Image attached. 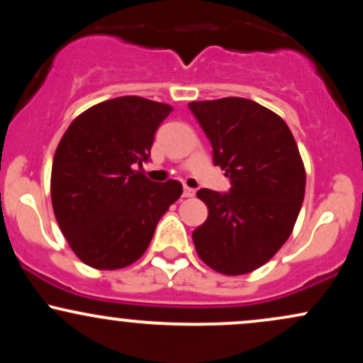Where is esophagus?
<instances>
[{
	"mask_svg": "<svg viewBox=\"0 0 363 363\" xmlns=\"http://www.w3.org/2000/svg\"><path fill=\"white\" fill-rule=\"evenodd\" d=\"M194 194H196V191L193 189V187L184 186V191H182V196H184V198H193Z\"/></svg>",
	"mask_w": 363,
	"mask_h": 363,
	"instance_id": "esophagus-1",
	"label": "esophagus"
}]
</instances>
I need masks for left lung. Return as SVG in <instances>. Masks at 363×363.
<instances>
[{
	"label": "left lung",
	"mask_w": 363,
	"mask_h": 363,
	"mask_svg": "<svg viewBox=\"0 0 363 363\" xmlns=\"http://www.w3.org/2000/svg\"><path fill=\"white\" fill-rule=\"evenodd\" d=\"M213 147L230 193L199 189L206 222L194 247L215 272L237 277L261 268L286 242L306 194V167L290 128L261 104L240 97L189 102Z\"/></svg>",
	"instance_id": "left-lung-1"
}]
</instances>
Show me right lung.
<instances>
[{"mask_svg": "<svg viewBox=\"0 0 363 363\" xmlns=\"http://www.w3.org/2000/svg\"><path fill=\"white\" fill-rule=\"evenodd\" d=\"M170 112L169 104L124 95L82 112L62 135L52 160V210L69 247L91 268L138 261L158 220L181 198V182H153L141 170Z\"/></svg>", "mask_w": 363, "mask_h": 363, "instance_id": "add662e5", "label": "right lung"}]
</instances>
